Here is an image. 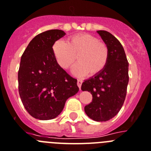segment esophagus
I'll return each instance as SVG.
<instances>
[{"instance_id": "esophagus-1", "label": "esophagus", "mask_w": 151, "mask_h": 151, "mask_svg": "<svg viewBox=\"0 0 151 151\" xmlns=\"http://www.w3.org/2000/svg\"><path fill=\"white\" fill-rule=\"evenodd\" d=\"M82 83H83V81L82 80H78V86L79 87V89L81 90V85H82Z\"/></svg>"}]
</instances>
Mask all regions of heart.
I'll use <instances>...</instances> for the list:
<instances>
[{
	"label": "heart",
	"instance_id": "obj_1",
	"mask_svg": "<svg viewBox=\"0 0 151 151\" xmlns=\"http://www.w3.org/2000/svg\"><path fill=\"white\" fill-rule=\"evenodd\" d=\"M52 53L60 68L68 70L75 61L78 63L72 69L77 77H84L89 73L95 76L107 66L109 49L107 44L90 34H77L69 37L66 42L58 40L52 46Z\"/></svg>",
	"mask_w": 151,
	"mask_h": 151
}]
</instances>
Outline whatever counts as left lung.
<instances>
[{
	"label": "left lung",
	"instance_id": "left-lung-1",
	"mask_svg": "<svg viewBox=\"0 0 151 151\" xmlns=\"http://www.w3.org/2000/svg\"><path fill=\"white\" fill-rule=\"evenodd\" d=\"M109 49L107 66L100 73L84 81L83 91L91 92L92 101L84 107L86 114L95 121H107L122 107L128 84V61L117 39L106 30H97Z\"/></svg>",
	"mask_w": 151,
	"mask_h": 151
}]
</instances>
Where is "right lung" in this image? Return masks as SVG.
I'll use <instances>...</instances> for the list:
<instances>
[{
  "label": "right lung",
  "mask_w": 151,
  "mask_h": 151,
  "mask_svg": "<svg viewBox=\"0 0 151 151\" xmlns=\"http://www.w3.org/2000/svg\"><path fill=\"white\" fill-rule=\"evenodd\" d=\"M65 35L58 29L40 33L30 40L21 56L19 94L27 111L36 119L57 117L66 101L79 91L78 81L58 66L52 53L54 43Z\"/></svg>",
  "instance_id": "obj_1"
}]
</instances>
